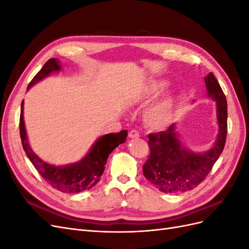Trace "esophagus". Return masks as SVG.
Segmentation results:
<instances>
[{
    "label": "esophagus",
    "instance_id": "1",
    "mask_svg": "<svg viewBox=\"0 0 249 249\" xmlns=\"http://www.w3.org/2000/svg\"><path fill=\"white\" fill-rule=\"evenodd\" d=\"M139 136H140L139 132L136 131V130H132V131H130V133H129V137H130V138H138Z\"/></svg>",
    "mask_w": 249,
    "mask_h": 249
}]
</instances>
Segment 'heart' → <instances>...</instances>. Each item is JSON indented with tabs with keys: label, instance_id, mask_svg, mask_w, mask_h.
Here are the masks:
<instances>
[{
	"label": "heart",
	"instance_id": "heart-1",
	"mask_svg": "<svg viewBox=\"0 0 249 249\" xmlns=\"http://www.w3.org/2000/svg\"><path fill=\"white\" fill-rule=\"evenodd\" d=\"M165 87V83L155 82L148 88V94H156ZM172 114V103L167 100L150 108L146 113V122L154 127H161L169 123Z\"/></svg>",
	"mask_w": 249,
	"mask_h": 249
}]
</instances>
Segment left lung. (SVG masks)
<instances>
[{
	"label": "left lung",
	"mask_w": 249,
	"mask_h": 249,
	"mask_svg": "<svg viewBox=\"0 0 249 249\" xmlns=\"http://www.w3.org/2000/svg\"><path fill=\"white\" fill-rule=\"evenodd\" d=\"M205 82L209 96L217 102L219 124L215 145L209 152L195 154L180 145L173 125L166 131L148 134L150 154L143 165V175L162 192L180 193L194 189L207 178L224 148L228 134L227 99L212 72Z\"/></svg>",
	"instance_id": "1"
}]
</instances>
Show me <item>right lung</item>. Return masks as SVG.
Listing matches in <instances>:
<instances>
[{
	"instance_id": "right-lung-1",
	"label": "right lung",
	"mask_w": 249,
	"mask_h": 249,
	"mask_svg": "<svg viewBox=\"0 0 249 249\" xmlns=\"http://www.w3.org/2000/svg\"><path fill=\"white\" fill-rule=\"evenodd\" d=\"M59 70L60 64L58 60L56 58L50 59L30 82L27 89H30L35 83L48 77L51 72ZM22 110H24V101L21 102L19 116V134L22 148L39 175L54 189L63 193H78L92 188L101 179L103 172L106 168L105 165L112 150L122 143H124L127 136L126 130L104 135L94 143L88 155L80 162L66 165V166H54V165L41 161L29 146Z\"/></svg>"
}]
</instances>
